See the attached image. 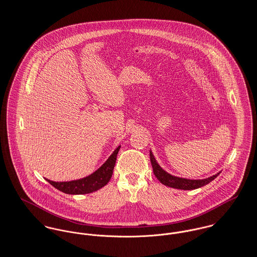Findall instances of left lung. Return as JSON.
I'll return each instance as SVG.
<instances>
[{
  "instance_id": "obj_1",
  "label": "left lung",
  "mask_w": 257,
  "mask_h": 257,
  "mask_svg": "<svg viewBox=\"0 0 257 257\" xmlns=\"http://www.w3.org/2000/svg\"><path fill=\"white\" fill-rule=\"evenodd\" d=\"M150 160H151V164H152V168H153V172L154 175L157 177V179L165 186L171 187V188H175V189H180V190H195V189H199L201 187H204L205 185H207L208 183H210L212 180H214L219 173H217L214 176H211L207 179L204 180H188V179H182V178H178V177H174L170 174H168L167 172H165L157 163V161L155 160L154 156L150 152Z\"/></svg>"
}]
</instances>
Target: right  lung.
I'll return each instance as SVG.
<instances>
[{"instance_id":"1","label":"right lung","mask_w":257,"mask_h":257,"mask_svg":"<svg viewBox=\"0 0 257 257\" xmlns=\"http://www.w3.org/2000/svg\"><path fill=\"white\" fill-rule=\"evenodd\" d=\"M120 146L113 152L102 166L92 175L71 182H52L47 180L55 189L68 195H84L93 193L104 187L111 179Z\"/></svg>"}]
</instances>
